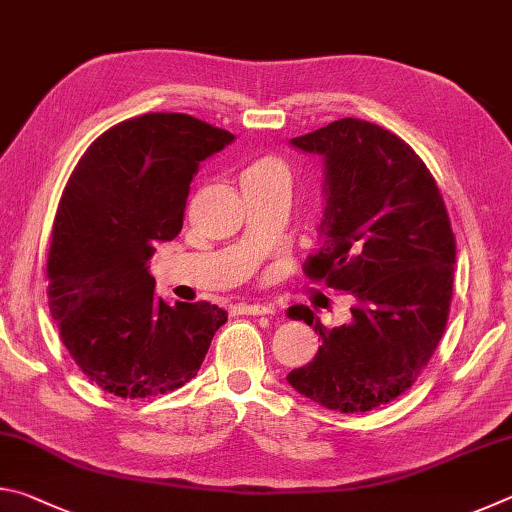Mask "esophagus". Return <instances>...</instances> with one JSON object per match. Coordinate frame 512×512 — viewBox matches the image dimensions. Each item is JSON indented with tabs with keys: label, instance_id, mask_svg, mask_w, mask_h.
I'll list each match as a JSON object with an SVG mask.
<instances>
[{
	"label": "esophagus",
	"instance_id": "obj_1",
	"mask_svg": "<svg viewBox=\"0 0 512 512\" xmlns=\"http://www.w3.org/2000/svg\"><path fill=\"white\" fill-rule=\"evenodd\" d=\"M237 311H239V314L259 316V314H275V307L259 305V302H241V305H237Z\"/></svg>",
	"mask_w": 512,
	"mask_h": 512
}]
</instances>
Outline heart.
Returning <instances> with one entry per match:
<instances>
[{"mask_svg":"<svg viewBox=\"0 0 512 512\" xmlns=\"http://www.w3.org/2000/svg\"><path fill=\"white\" fill-rule=\"evenodd\" d=\"M275 176H287V164L277 158H271V155H264V158H255L253 162L246 164L244 173H241V183L244 185H253V183H262V180L275 178Z\"/></svg>","mask_w":512,"mask_h":512,"instance_id":"obj_1","label":"heart"}]
</instances>
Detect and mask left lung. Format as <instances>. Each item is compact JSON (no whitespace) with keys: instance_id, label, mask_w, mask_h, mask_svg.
I'll return each mask as SVG.
<instances>
[{"instance_id":"8db88e82","label":"left lung","mask_w":512,"mask_h":512,"mask_svg":"<svg viewBox=\"0 0 512 512\" xmlns=\"http://www.w3.org/2000/svg\"><path fill=\"white\" fill-rule=\"evenodd\" d=\"M325 158L323 246L302 271L354 298L352 320L325 327L307 307L320 348L287 379L309 400L366 413L409 391L445 334L456 239L436 178L409 144L363 119L293 137ZM298 320V319H296Z\"/></svg>"}]
</instances>
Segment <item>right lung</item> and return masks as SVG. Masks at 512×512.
<instances>
[{
    "label": "right lung",
    "instance_id": "obj_1",
    "mask_svg": "<svg viewBox=\"0 0 512 512\" xmlns=\"http://www.w3.org/2000/svg\"><path fill=\"white\" fill-rule=\"evenodd\" d=\"M232 140L192 115L149 112L99 135L67 180L47 255L49 311L76 366L110 395L176 391L228 320L205 300L164 302L146 264L183 230L198 164Z\"/></svg>",
    "mask_w": 512,
    "mask_h": 512
}]
</instances>
